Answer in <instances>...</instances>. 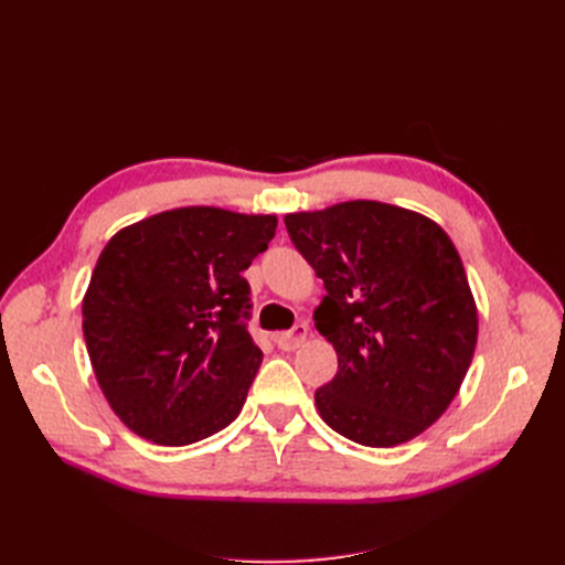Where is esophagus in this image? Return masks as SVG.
I'll return each instance as SVG.
<instances>
[{"label":"esophagus","instance_id":"esophagus-1","mask_svg":"<svg viewBox=\"0 0 565 565\" xmlns=\"http://www.w3.org/2000/svg\"><path fill=\"white\" fill-rule=\"evenodd\" d=\"M306 334H309V328H306L303 322H299V324H295L292 330L280 332V334L276 337V344H278L282 351H295V349H299V347L303 344Z\"/></svg>","mask_w":565,"mask_h":565}]
</instances>
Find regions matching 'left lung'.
Wrapping results in <instances>:
<instances>
[{
    "label": "left lung",
    "instance_id": "obj_1",
    "mask_svg": "<svg viewBox=\"0 0 565 565\" xmlns=\"http://www.w3.org/2000/svg\"><path fill=\"white\" fill-rule=\"evenodd\" d=\"M285 226L328 292L313 320L339 365L316 391L320 417L370 448L419 436L457 396L478 334L448 233L374 200L287 214Z\"/></svg>",
    "mask_w": 565,
    "mask_h": 565
}]
</instances>
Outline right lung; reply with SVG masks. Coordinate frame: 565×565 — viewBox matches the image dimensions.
<instances>
[{"label": "right lung", "mask_w": 565, "mask_h": 565, "mask_svg": "<svg viewBox=\"0 0 565 565\" xmlns=\"http://www.w3.org/2000/svg\"><path fill=\"white\" fill-rule=\"evenodd\" d=\"M276 216L181 207L110 237L82 301L100 391L134 434L191 446L241 415L262 349L243 270Z\"/></svg>", "instance_id": "add662e5"}]
</instances>
